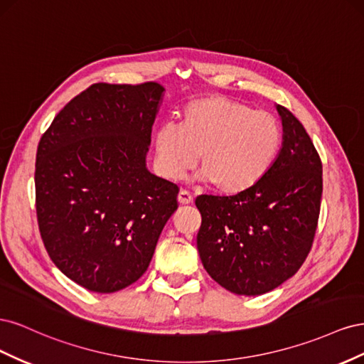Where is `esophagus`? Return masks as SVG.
Masks as SVG:
<instances>
[{
  "instance_id": "esophagus-1",
  "label": "esophagus",
  "mask_w": 364,
  "mask_h": 364,
  "mask_svg": "<svg viewBox=\"0 0 364 364\" xmlns=\"http://www.w3.org/2000/svg\"><path fill=\"white\" fill-rule=\"evenodd\" d=\"M178 200L182 205H190V203H193V194L186 190H181L179 196H178Z\"/></svg>"
}]
</instances>
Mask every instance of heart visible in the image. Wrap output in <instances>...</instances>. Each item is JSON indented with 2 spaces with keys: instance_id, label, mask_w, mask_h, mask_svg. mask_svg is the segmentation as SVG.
Segmentation results:
<instances>
[{
  "instance_id": "obj_1",
  "label": "heart",
  "mask_w": 364,
  "mask_h": 364,
  "mask_svg": "<svg viewBox=\"0 0 364 364\" xmlns=\"http://www.w3.org/2000/svg\"><path fill=\"white\" fill-rule=\"evenodd\" d=\"M153 142L156 168L165 179H183L202 155V181L225 194H238L272 168L281 150L282 127L270 112L209 95L186 103L179 127L162 124Z\"/></svg>"
}]
</instances>
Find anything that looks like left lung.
Wrapping results in <instances>:
<instances>
[{
	"label": "left lung",
	"mask_w": 364,
	"mask_h": 364,
	"mask_svg": "<svg viewBox=\"0 0 364 364\" xmlns=\"http://www.w3.org/2000/svg\"><path fill=\"white\" fill-rule=\"evenodd\" d=\"M282 147L269 173L235 196H200L197 250L223 289L258 296L279 287L311 249L322 199V162L302 123L277 105Z\"/></svg>",
	"instance_id": "obj_1"
}]
</instances>
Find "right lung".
<instances>
[{
	"instance_id": "1",
	"label": "right lung",
	"mask_w": 364,
	"mask_h": 364,
	"mask_svg": "<svg viewBox=\"0 0 364 364\" xmlns=\"http://www.w3.org/2000/svg\"><path fill=\"white\" fill-rule=\"evenodd\" d=\"M164 86L95 83L42 135L36 213L51 261L75 284L115 293L147 270L178 185L147 170Z\"/></svg>"
}]
</instances>
